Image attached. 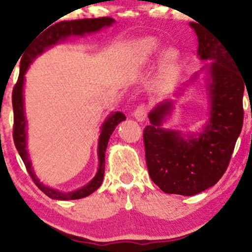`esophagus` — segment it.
Segmentation results:
<instances>
[{
	"instance_id": "esophagus-1",
	"label": "esophagus",
	"mask_w": 252,
	"mask_h": 252,
	"mask_svg": "<svg viewBox=\"0 0 252 252\" xmlns=\"http://www.w3.org/2000/svg\"><path fill=\"white\" fill-rule=\"evenodd\" d=\"M146 114H148V109H146L144 104H139V106L135 109V111H133V116H135V119L137 121H139V122L145 120Z\"/></svg>"
}]
</instances>
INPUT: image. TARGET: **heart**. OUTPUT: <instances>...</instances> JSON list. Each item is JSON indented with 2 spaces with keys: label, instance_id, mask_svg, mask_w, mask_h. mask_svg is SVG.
I'll return each instance as SVG.
<instances>
[{
  "label": "heart",
  "instance_id": "heart-1",
  "mask_svg": "<svg viewBox=\"0 0 252 252\" xmlns=\"http://www.w3.org/2000/svg\"><path fill=\"white\" fill-rule=\"evenodd\" d=\"M161 44L158 39H156L154 37H148L144 38V39L139 40L138 44L136 46V53L138 56V59L141 62H146V60L151 59L152 57H155L160 50ZM178 58V53L176 50L170 49L167 50L166 52L164 53V62L168 63V65H172V63H176Z\"/></svg>",
  "mask_w": 252,
  "mask_h": 252
}]
</instances>
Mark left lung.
Returning a JSON list of instances; mask_svg holds the SVG:
<instances>
[{"label": "left lung", "instance_id": "left-lung-1", "mask_svg": "<svg viewBox=\"0 0 252 252\" xmlns=\"http://www.w3.org/2000/svg\"><path fill=\"white\" fill-rule=\"evenodd\" d=\"M190 27L197 36L199 58L211 60L200 69L208 74V122L202 131L187 135L163 128L174 108L173 101L165 100L150 111L151 124L143 132L150 178L163 192L185 196L214 186L227 170L243 126L245 89L236 60L224 44L203 25L193 22Z\"/></svg>", "mask_w": 252, "mask_h": 252}]
</instances>
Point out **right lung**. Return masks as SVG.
<instances>
[{"label": "right lung", "mask_w": 252, "mask_h": 252, "mask_svg": "<svg viewBox=\"0 0 252 252\" xmlns=\"http://www.w3.org/2000/svg\"><path fill=\"white\" fill-rule=\"evenodd\" d=\"M115 23V21L110 17H100V18H85V20L76 21H63L52 25L45 31H41L39 36L36 39L31 41L25 49L21 59V71L18 80L16 82L14 91H12V108H14V142L15 146L20 154L22 160L27 167V171L32 178L33 183L41 192L45 193L47 196L55 200H76L82 199L91 195L101 186L103 181L104 174V157H106V149L108 145L111 133L117 126V124L126 120V115L121 111L111 113L109 116L104 120L101 126L100 137H98L97 156H98V168L95 177L87 185L81 189L73 190V192H62L59 189H55L52 187L45 186L40 183L32 170V164L29 159V154L27 150V119H25L24 111V98H23V86H24V75L27 73L30 63L40 56L44 51L50 49L60 41L67 39L71 36H84L86 33L97 32L102 28L110 27Z\"/></svg>", "instance_id": "add662e5"}]
</instances>
